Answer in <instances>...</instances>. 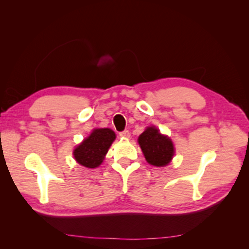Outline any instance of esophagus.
<instances>
[{
  "label": "esophagus",
  "mask_w": 249,
  "mask_h": 249,
  "mask_svg": "<svg viewBox=\"0 0 249 249\" xmlns=\"http://www.w3.org/2000/svg\"><path fill=\"white\" fill-rule=\"evenodd\" d=\"M119 136L123 137V138H130V132L124 130V131L119 133Z\"/></svg>",
  "instance_id": "1"
}]
</instances>
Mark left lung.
<instances>
[{"label": "left lung", "mask_w": 249, "mask_h": 249, "mask_svg": "<svg viewBox=\"0 0 249 249\" xmlns=\"http://www.w3.org/2000/svg\"><path fill=\"white\" fill-rule=\"evenodd\" d=\"M138 143L146 161L157 167L166 166L175 155L171 139L162 135L156 126L146 127L139 136Z\"/></svg>", "instance_id": "1"}]
</instances>
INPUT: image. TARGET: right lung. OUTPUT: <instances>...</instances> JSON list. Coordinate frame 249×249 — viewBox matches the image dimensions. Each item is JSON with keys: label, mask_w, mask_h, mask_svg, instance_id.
Segmentation results:
<instances>
[{"label": "right lung", "mask_w": 249, "mask_h": 249, "mask_svg": "<svg viewBox=\"0 0 249 249\" xmlns=\"http://www.w3.org/2000/svg\"><path fill=\"white\" fill-rule=\"evenodd\" d=\"M115 138V133L108 127L94 129L86 139L74 148V159L84 167H99Z\"/></svg>", "instance_id": "right-lung-1"}]
</instances>
